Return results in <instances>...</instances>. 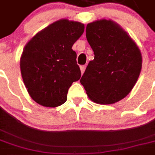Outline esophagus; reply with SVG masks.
Returning <instances> with one entry per match:
<instances>
[{
    "label": "esophagus",
    "instance_id": "34e87169",
    "mask_svg": "<svg viewBox=\"0 0 155 155\" xmlns=\"http://www.w3.org/2000/svg\"><path fill=\"white\" fill-rule=\"evenodd\" d=\"M85 68H86V66H85V65H81V74H84V71H85Z\"/></svg>",
    "mask_w": 155,
    "mask_h": 155
}]
</instances>
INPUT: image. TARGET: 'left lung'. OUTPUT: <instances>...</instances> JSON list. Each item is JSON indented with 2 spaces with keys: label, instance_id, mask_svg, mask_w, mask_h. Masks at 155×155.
Listing matches in <instances>:
<instances>
[{
  "label": "left lung",
  "instance_id": "left-lung-1",
  "mask_svg": "<svg viewBox=\"0 0 155 155\" xmlns=\"http://www.w3.org/2000/svg\"><path fill=\"white\" fill-rule=\"evenodd\" d=\"M86 38L94 57L89 62L81 84L94 103L114 104L127 96L138 81L142 68L140 48L111 20L89 23Z\"/></svg>",
  "mask_w": 155,
  "mask_h": 155
}]
</instances>
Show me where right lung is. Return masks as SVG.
<instances>
[{
  "instance_id": "right-lung-1",
  "label": "right lung",
  "mask_w": 155,
  "mask_h": 155,
  "mask_svg": "<svg viewBox=\"0 0 155 155\" xmlns=\"http://www.w3.org/2000/svg\"><path fill=\"white\" fill-rule=\"evenodd\" d=\"M84 31L81 22L61 19L26 43L20 67L25 88L37 104L54 108L66 101L69 88L81 75L72 46Z\"/></svg>"
}]
</instances>
